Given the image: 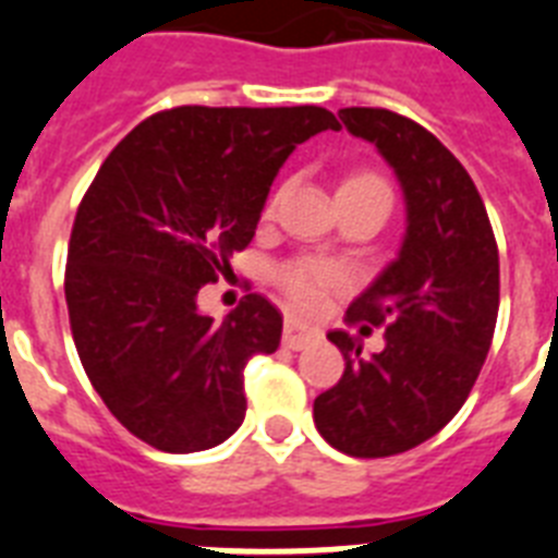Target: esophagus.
Returning <instances> with one entry per match:
<instances>
[{"label":"esophagus","instance_id":"obj_1","mask_svg":"<svg viewBox=\"0 0 558 558\" xmlns=\"http://www.w3.org/2000/svg\"><path fill=\"white\" fill-rule=\"evenodd\" d=\"M316 339H319V330L316 328H307V325H302V322L296 319H284V348H290V351H302V348H307V344L316 342Z\"/></svg>","mask_w":558,"mask_h":558}]
</instances>
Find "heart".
I'll list each match as a JSON object with an SVG mask.
<instances>
[{
	"label": "heart",
	"instance_id": "obj_1",
	"mask_svg": "<svg viewBox=\"0 0 558 558\" xmlns=\"http://www.w3.org/2000/svg\"><path fill=\"white\" fill-rule=\"evenodd\" d=\"M339 196H367V199H376L388 207L393 202L388 179L373 173V170L348 173L339 185ZM270 210H274V199L268 202V214ZM276 282L290 299V305L299 307V311H313V307L322 305V299L330 288L348 282V270L328 259H296L276 270Z\"/></svg>",
	"mask_w": 558,
	"mask_h": 558
}]
</instances>
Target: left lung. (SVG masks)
<instances>
[{"label":"left lung","instance_id":"left-lung-1","mask_svg":"<svg viewBox=\"0 0 558 558\" xmlns=\"http://www.w3.org/2000/svg\"><path fill=\"white\" fill-rule=\"evenodd\" d=\"M339 119L393 168L408 230L344 316L362 336L385 325V348L365 356L359 336L330 330L344 373L316 396L313 422L336 450L379 459L439 434L471 393L494 342L499 247L473 179L434 133L385 108Z\"/></svg>","mask_w":558,"mask_h":558}]
</instances>
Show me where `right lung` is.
Masks as SVG:
<instances>
[{
	"instance_id": "add662e5",
	"label": "right lung",
	"mask_w": 558,
	"mask_h": 558,
	"mask_svg": "<svg viewBox=\"0 0 558 558\" xmlns=\"http://www.w3.org/2000/svg\"><path fill=\"white\" fill-rule=\"evenodd\" d=\"M339 131L330 110L182 108L136 124L73 219L64 299L82 367L108 411L165 453L222 445L245 422V371L282 313L259 293L214 322L199 290L251 245L296 145Z\"/></svg>"
}]
</instances>
